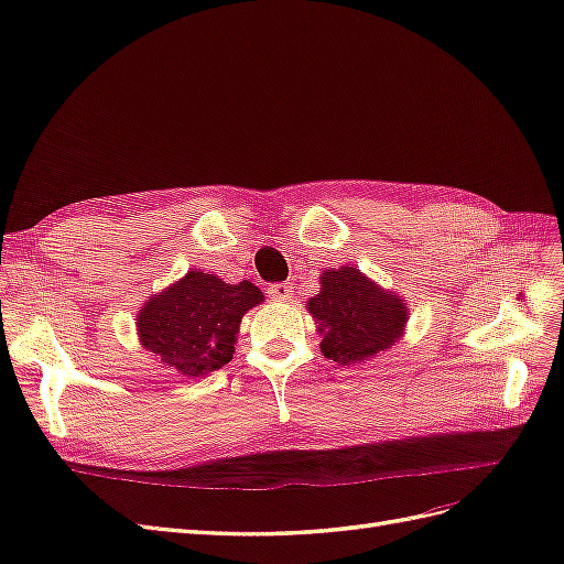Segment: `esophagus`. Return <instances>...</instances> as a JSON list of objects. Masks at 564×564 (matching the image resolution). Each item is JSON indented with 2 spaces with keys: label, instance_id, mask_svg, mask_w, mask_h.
<instances>
[{
  "label": "esophagus",
  "instance_id": "1",
  "mask_svg": "<svg viewBox=\"0 0 564 564\" xmlns=\"http://www.w3.org/2000/svg\"><path fill=\"white\" fill-rule=\"evenodd\" d=\"M293 285L291 283H273L269 288V295L276 300V303H288V300H293Z\"/></svg>",
  "mask_w": 564,
  "mask_h": 564
}]
</instances>
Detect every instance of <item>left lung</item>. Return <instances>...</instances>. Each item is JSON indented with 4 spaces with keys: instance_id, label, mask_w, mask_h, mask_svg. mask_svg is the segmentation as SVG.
Returning <instances> with one entry per match:
<instances>
[{
    "instance_id": "8db88e82",
    "label": "left lung",
    "mask_w": 564,
    "mask_h": 564,
    "mask_svg": "<svg viewBox=\"0 0 564 564\" xmlns=\"http://www.w3.org/2000/svg\"><path fill=\"white\" fill-rule=\"evenodd\" d=\"M322 291L310 297L307 310L317 322L322 352L338 365L375 358L394 346L409 322L405 303L379 288L356 267L322 273Z\"/></svg>"
}]
</instances>
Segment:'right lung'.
Listing matches in <instances>:
<instances>
[{"instance_id":"add662e5","label":"right lung","mask_w":564,"mask_h":564,"mask_svg":"<svg viewBox=\"0 0 564 564\" xmlns=\"http://www.w3.org/2000/svg\"><path fill=\"white\" fill-rule=\"evenodd\" d=\"M261 300L250 281L230 285L214 273L189 271L139 310V341L182 377H206L232 360L245 312Z\"/></svg>"}]
</instances>
